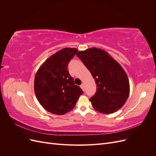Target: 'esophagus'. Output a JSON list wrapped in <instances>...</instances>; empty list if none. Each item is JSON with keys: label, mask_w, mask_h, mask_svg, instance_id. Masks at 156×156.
Wrapping results in <instances>:
<instances>
[{"label": "esophagus", "mask_w": 156, "mask_h": 156, "mask_svg": "<svg viewBox=\"0 0 156 156\" xmlns=\"http://www.w3.org/2000/svg\"><path fill=\"white\" fill-rule=\"evenodd\" d=\"M80 87H81V89L83 90V91H84V84H81V86H80Z\"/></svg>", "instance_id": "1"}]
</instances>
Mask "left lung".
<instances>
[{"label":"left lung","instance_id":"left-lung-1","mask_svg":"<svg viewBox=\"0 0 156 156\" xmlns=\"http://www.w3.org/2000/svg\"><path fill=\"white\" fill-rule=\"evenodd\" d=\"M90 72L97 87L90 98L92 107L104 114L113 113L123 106L129 94L128 77L120 64L105 51L96 48L76 54Z\"/></svg>","mask_w":156,"mask_h":156}]
</instances>
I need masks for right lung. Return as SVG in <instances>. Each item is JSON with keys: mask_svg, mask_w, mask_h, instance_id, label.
I'll return each mask as SVG.
<instances>
[{"mask_svg": "<svg viewBox=\"0 0 156 156\" xmlns=\"http://www.w3.org/2000/svg\"><path fill=\"white\" fill-rule=\"evenodd\" d=\"M77 49L64 48L51 55L35 75L34 92L45 110L62 115L74 108L83 92L75 85L68 70V64Z\"/></svg>", "mask_w": 156, "mask_h": 156, "instance_id": "right-lung-1", "label": "right lung"}]
</instances>
